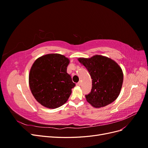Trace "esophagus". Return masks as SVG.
<instances>
[{
    "label": "esophagus",
    "instance_id": "34e87169",
    "mask_svg": "<svg viewBox=\"0 0 148 148\" xmlns=\"http://www.w3.org/2000/svg\"><path fill=\"white\" fill-rule=\"evenodd\" d=\"M81 84H82L81 82H79L78 83H77V86H81Z\"/></svg>",
    "mask_w": 148,
    "mask_h": 148
}]
</instances>
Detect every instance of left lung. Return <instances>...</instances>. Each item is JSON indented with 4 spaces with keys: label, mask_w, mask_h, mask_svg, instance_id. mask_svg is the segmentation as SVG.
Returning <instances> with one entry per match:
<instances>
[{
    "label": "left lung",
    "mask_w": 148,
    "mask_h": 148,
    "mask_svg": "<svg viewBox=\"0 0 148 148\" xmlns=\"http://www.w3.org/2000/svg\"><path fill=\"white\" fill-rule=\"evenodd\" d=\"M79 62L89 71L92 79L91 91L85 95L87 101L99 108L113 102L122 86L123 75L120 66L108 57L96 55Z\"/></svg>",
    "instance_id": "left-lung-1"
}]
</instances>
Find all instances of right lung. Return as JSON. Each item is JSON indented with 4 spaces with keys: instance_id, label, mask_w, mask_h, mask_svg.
Segmentation results:
<instances>
[{
    "instance_id": "1",
    "label": "right lung",
    "mask_w": 148,
    "mask_h": 148,
    "mask_svg": "<svg viewBox=\"0 0 148 148\" xmlns=\"http://www.w3.org/2000/svg\"><path fill=\"white\" fill-rule=\"evenodd\" d=\"M69 62L64 56L51 53L38 58L31 66L29 88L35 99L43 106L55 109L68 100L75 86L66 72Z\"/></svg>"
}]
</instances>
